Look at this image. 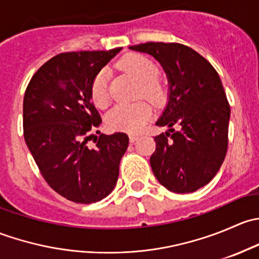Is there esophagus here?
Wrapping results in <instances>:
<instances>
[{
	"instance_id": "esophagus-1",
	"label": "esophagus",
	"mask_w": 259,
	"mask_h": 259,
	"mask_svg": "<svg viewBox=\"0 0 259 259\" xmlns=\"http://www.w3.org/2000/svg\"><path fill=\"white\" fill-rule=\"evenodd\" d=\"M138 139H139V135H138V134H129V140H130V143L137 142Z\"/></svg>"
}]
</instances>
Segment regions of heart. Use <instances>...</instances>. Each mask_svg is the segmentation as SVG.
Here are the masks:
<instances>
[{"label": "heart", "mask_w": 259, "mask_h": 259, "mask_svg": "<svg viewBox=\"0 0 259 259\" xmlns=\"http://www.w3.org/2000/svg\"><path fill=\"white\" fill-rule=\"evenodd\" d=\"M122 70L132 74L142 82L140 95H144L153 103H160L164 99L163 85L156 77L159 67L150 57L142 54H129L120 61ZM91 100L98 108H105L109 104L108 71L100 70L91 82ZM151 117V108L145 101L134 104H119L114 106L105 117L106 125L111 130L120 132H138Z\"/></svg>", "instance_id": "heart-1"}]
</instances>
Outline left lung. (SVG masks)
I'll return each instance as SVG.
<instances>
[{"label": "left lung", "instance_id": "left-lung-1", "mask_svg": "<svg viewBox=\"0 0 259 259\" xmlns=\"http://www.w3.org/2000/svg\"><path fill=\"white\" fill-rule=\"evenodd\" d=\"M160 62L169 82L168 104L154 138L150 156L154 176L174 193H193L218 173L228 148L231 108L210 62L182 44L146 42L130 46Z\"/></svg>", "mask_w": 259, "mask_h": 259}]
</instances>
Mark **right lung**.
<instances>
[{
  "mask_svg": "<svg viewBox=\"0 0 259 259\" xmlns=\"http://www.w3.org/2000/svg\"><path fill=\"white\" fill-rule=\"evenodd\" d=\"M120 50L56 55L35 72L26 89V144L44 179L71 202L96 203L116 185L127 135L100 134L95 148L86 143L101 124L91 103V82Z\"/></svg>",
  "mask_w": 259,
  "mask_h": 259,
  "instance_id": "add662e5",
  "label": "right lung"
}]
</instances>
